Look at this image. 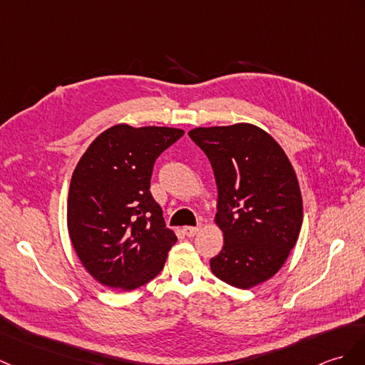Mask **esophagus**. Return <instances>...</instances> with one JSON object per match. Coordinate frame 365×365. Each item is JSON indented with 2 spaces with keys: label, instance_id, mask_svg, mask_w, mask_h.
I'll return each instance as SVG.
<instances>
[{
  "label": "esophagus",
  "instance_id": "esophagus-1",
  "mask_svg": "<svg viewBox=\"0 0 365 365\" xmlns=\"http://www.w3.org/2000/svg\"><path fill=\"white\" fill-rule=\"evenodd\" d=\"M199 230H200L199 225L197 227H185L183 228V233L191 238V236H196L199 233Z\"/></svg>",
  "mask_w": 365,
  "mask_h": 365
}]
</instances>
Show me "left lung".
Wrapping results in <instances>:
<instances>
[{
    "mask_svg": "<svg viewBox=\"0 0 365 365\" xmlns=\"http://www.w3.org/2000/svg\"><path fill=\"white\" fill-rule=\"evenodd\" d=\"M217 185L216 222L224 247L210 259L219 279L249 289L274 277L299 240L303 203L297 175L279 144L252 124L197 127Z\"/></svg>",
    "mask_w": 365,
    "mask_h": 365,
    "instance_id": "obj_1",
    "label": "left lung"
}]
</instances>
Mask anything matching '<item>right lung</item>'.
<instances>
[{"label":"right lung","instance_id":"obj_1","mask_svg":"<svg viewBox=\"0 0 365 365\" xmlns=\"http://www.w3.org/2000/svg\"><path fill=\"white\" fill-rule=\"evenodd\" d=\"M185 132L110 127L76 166L66 222L73 247L101 284L132 291L157 277L177 242L150 194L155 160Z\"/></svg>","mask_w":365,"mask_h":365}]
</instances>
